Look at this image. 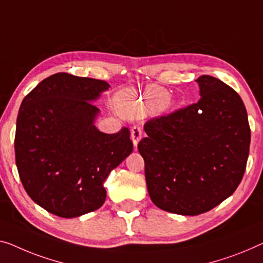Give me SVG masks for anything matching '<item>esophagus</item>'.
<instances>
[{
  "mask_svg": "<svg viewBox=\"0 0 263 263\" xmlns=\"http://www.w3.org/2000/svg\"><path fill=\"white\" fill-rule=\"evenodd\" d=\"M142 127L140 126H133L131 128V139L133 142V145H135V147H137V145H138L139 140L142 139Z\"/></svg>",
  "mask_w": 263,
  "mask_h": 263,
  "instance_id": "esophagus-1",
  "label": "esophagus"
}]
</instances>
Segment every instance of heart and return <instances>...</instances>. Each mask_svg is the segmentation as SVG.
<instances>
[{
  "label": "heart",
  "instance_id": "heart-1",
  "mask_svg": "<svg viewBox=\"0 0 263 263\" xmlns=\"http://www.w3.org/2000/svg\"><path fill=\"white\" fill-rule=\"evenodd\" d=\"M170 94L160 87H150L143 93L125 91L120 94V111L131 118H142L154 108L169 106Z\"/></svg>",
  "mask_w": 263,
  "mask_h": 263
}]
</instances>
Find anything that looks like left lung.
<instances>
[{"label":"left lung","mask_w":263,"mask_h":263,"mask_svg":"<svg viewBox=\"0 0 263 263\" xmlns=\"http://www.w3.org/2000/svg\"><path fill=\"white\" fill-rule=\"evenodd\" d=\"M196 104L147 120L138 143L148 195L159 209L195 216L228 198L243 177L250 127L236 91L210 76Z\"/></svg>","instance_id":"8db88e82"}]
</instances>
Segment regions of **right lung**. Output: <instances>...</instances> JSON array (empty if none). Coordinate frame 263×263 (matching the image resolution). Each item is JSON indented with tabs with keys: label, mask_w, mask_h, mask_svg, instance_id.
<instances>
[{
	"label": "right lung",
	"mask_w": 263,
	"mask_h": 263,
	"mask_svg": "<svg viewBox=\"0 0 263 263\" xmlns=\"http://www.w3.org/2000/svg\"><path fill=\"white\" fill-rule=\"evenodd\" d=\"M106 81L53 74L22 100L15 133V160L29 197L48 213L72 218L104 204V182L133 150L130 130L107 135L94 125L91 101Z\"/></svg>",
	"instance_id": "1"
}]
</instances>
